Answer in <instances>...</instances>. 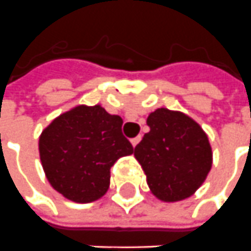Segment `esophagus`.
Instances as JSON below:
<instances>
[{
  "instance_id": "obj_1",
  "label": "esophagus",
  "mask_w": 251,
  "mask_h": 251,
  "mask_svg": "<svg viewBox=\"0 0 251 251\" xmlns=\"http://www.w3.org/2000/svg\"><path fill=\"white\" fill-rule=\"evenodd\" d=\"M141 139H142V136H141V135H138L136 138H134V139H131V143H132V146L135 148L136 145L141 142Z\"/></svg>"
}]
</instances>
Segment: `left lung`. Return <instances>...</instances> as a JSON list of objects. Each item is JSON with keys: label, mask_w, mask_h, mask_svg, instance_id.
I'll return each instance as SVG.
<instances>
[{"label": "left lung", "mask_w": 251, "mask_h": 251, "mask_svg": "<svg viewBox=\"0 0 251 251\" xmlns=\"http://www.w3.org/2000/svg\"><path fill=\"white\" fill-rule=\"evenodd\" d=\"M150 131L136 145L149 188L158 200L176 202L194 194L212 168V148L201 126L187 115L158 108L148 117Z\"/></svg>", "instance_id": "obj_1"}]
</instances>
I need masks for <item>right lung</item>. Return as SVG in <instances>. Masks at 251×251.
Masks as SVG:
<instances>
[{
  "mask_svg": "<svg viewBox=\"0 0 251 251\" xmlns=\"http://www.w3.org/2000/svg\"><path fill=\"white\" fill-rule=\"evenodd\" d=\"M122 126V117L101 105H79L56 117L39 136V157L51 187L77 203L100 200L108 191L113 164L134 153Z\"/></svg>",
  "mask_w": 251,
  "mask_h": 251,
  "instance_id": "1",
  "label": "right lung"
}]
</instances>
